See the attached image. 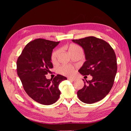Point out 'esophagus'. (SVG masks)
Instances as JSON below:
<instances>
[{
    "label": "esophagus",
    "mask_w": 131,
    "mask_h": 131,
    "mask_svg": "<svg viewBox=\"0 0 131 131\" xmlns=\"http://www.w3.org/2000/svg\"><path fill=\"white\" fill-rule=\"evenodd\" d=\"M68 80L69 81H74L75 80V79L74 78H68Z\"/></svg>",
    "instance_id": "obj_1"
}]
</instances>
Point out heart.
I'll use <instances>...</instances> for the list:
<instances>
[{
    "mask_svg": "<svg viewBox=\"0 0 131 131\" xmlns=\"http://www.w3.org/2000/svg\"><path fill=\"white\" fill-rule=\"evenodd\" d=\"M66 48L68 49V52L70 54L78 52V51H82V49L81 47L79 45L75 44H71L68 47L66 46ZM59 53V50H56L53 51L52 54H51V61L53 63H54L57 61ZM59 72L63 75H66V76H72V75H73L74 73V69L73 67L71 66L64 65L61 66L60 68H59Z\"/></svg>",
    "mask_w": 131,
    "mask_h": 131,
    "instance_id": "obj_1",
    "label": "heart"
}]
</instances>
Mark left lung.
<instances>
[{
	"label": "left lung",
	"instance_id": "1",
	"mask_svg": "<svg viewBox=\"0 0 131 131\" xmlns=\"http://www.w3.org/2000/svg\"><path fill=\"white\" fill-rule=\"evenodd\" d=\"M72 41L80 45L85 51L86 61L79 72L92 77V80L87 83L84 81V88L78 91L77 96L85 103H94L103 99L113 86L117 72L115 53L108 42L94 37Z\"/></svg>",
	"mask_w": 131,
	"mask_h": 131
}]
</instances>
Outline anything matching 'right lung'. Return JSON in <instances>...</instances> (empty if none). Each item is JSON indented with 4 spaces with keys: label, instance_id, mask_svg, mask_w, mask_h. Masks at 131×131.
Returning <instances> with one entry per match:
<instances>
[{
    "label": "right lung",
    "instance_id": "add662e5",
    "mask_svg": "<svg viewBox=\"0 0 131 131\" xmlns=\"http://www.w3.org/2000/svg\"><path fill=\"white\" fill-rule=\"evenodd\" d=\"M59 42L35 39L27 43L17 59V72L23 89L31 98L41 104L57 102L61 94L59 85L67 79L58 74L50 80L45 75L53 68L51 54Z\"/></svg>",
    "mask_w": 131,
    "mask_h": 131
}]
</instances>
